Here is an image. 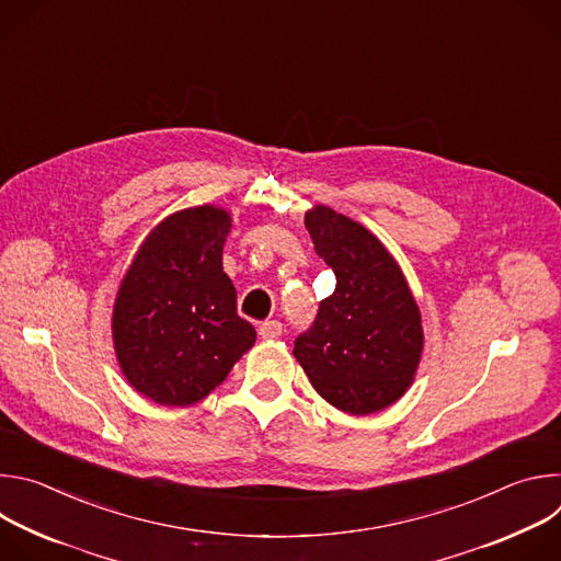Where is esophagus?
Masks as SVG:
<instances>
[{
    "instance_id": "1",
    "label": "esophagus",
    "mask_w": 561,
    "mask_h": 561,
    "mask_svg": "<svg viewBox=\"0 0 561 561\" xmlns=\"http://www.w3.org/2000/svg\"><path fill=\"white\" fill-rule=\"evenodd\" d=\"M282 333H284V327H282V322H277V319H271V322L260 324V335L264 340H277Z\"/></svg>"
}]
</instances>
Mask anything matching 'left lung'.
Wrapping results in <instances>:
<instances>
[{"instance_id":"left-lung-1","label":"left lung","mask_w":561,"mask_h":561,"mask_svg":"<svg viewBox=\"0 0 561 561\" xmlns=\"http://www.w3.org/2000/svg\"><path fill=\"white\" fill-rule=\"evenodd\" d=\"M304 224L337 284L293 355L329 404L351 415L377 413L415 379L424 348L420 306L402 268L362 224L322 204Z\"/></svg>"}]
</instances>
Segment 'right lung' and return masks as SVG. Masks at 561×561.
I'll return each instance as SVG.
<instances>
[{
  "label": "right lung",
  "instance_id": "right-lung-1",
  "mask_svg": "<svg viewBox=\"0 0 561 561\" xmlns=\"http://www.w3.org/2000/svg\"><path fill=\"white\" fill-rule=\"evenodd\" d=\"M230 226V213L210 204L173 213L148 232L119 284L115 355L154 404H197L255 344L221 266Z\"/></svg>",
  "mask_w": 561,
  "mask_h": 561
}]
</instances>
